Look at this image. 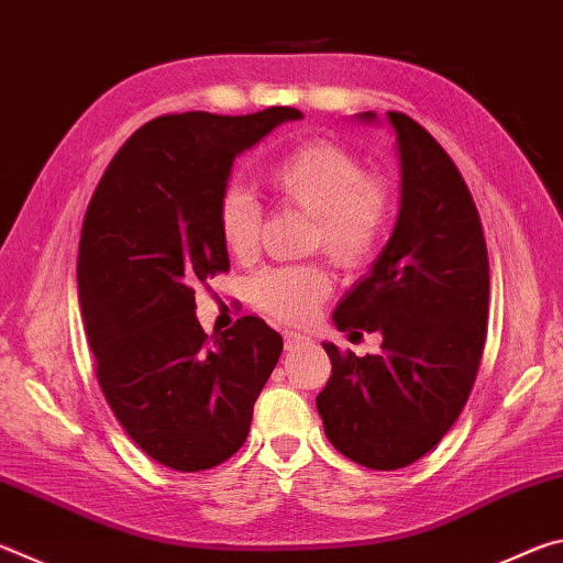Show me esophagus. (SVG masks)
Here are the masks:
<instances>
[{"mask_svg": "<svg viewBox=\"0 0 563 563\" xmlns=\"http://www.w3.org/2000/svg\"><path fill=\"white\" fill-rule=\"evenodd\" d=\"M308 342V338L300 335V332H285V350H292V347H300Z\"/></svg>", "mask_w": 563, "mask_h": 563, "instance_id": "34e87169", "label": "esophagus"}]
</instances>
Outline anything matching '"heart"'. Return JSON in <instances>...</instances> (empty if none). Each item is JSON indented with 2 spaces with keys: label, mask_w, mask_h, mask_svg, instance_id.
<instances>
[{
  "label": "heart",
  "mask_w": 563,
  "mask_h": 563,
  "mask_svg": "<svg viewBox=\"0 0 563 563\" xmlns=\"http://www.w3.org/2000/svg\"><path fill=\"white\" fill-rule=\"evenodd\" d=\"M268 180L285 206L312 216L308 251H322L342 271L373 263L393 225L395 194L389 180L367 170L357 154L330 141H305L273 161ZM216 225L225 251L251 261L263 231L258 196L241 184H228L218 196ZM330 290L325 265L300 263L253 275L247 298L273 320L305 322Z\"/></svg>",
  "instance_id": "1"
}]
</instances>
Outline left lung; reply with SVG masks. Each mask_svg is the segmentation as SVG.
I'll list each match as a JSON object with an SVG mask.
<instances>
[{"label":"left lung","mask_w":563,"mask_h":563,"mask_svg":"<svg viewBox=\"0 0 563 563\" xmlns=\"http://www.w3.org/2000/svg\"><path fill=\"white\" fill-rule=\"evenodd\" d=\"M387 119L402 166L399 218L369 278L332 316L342 332H379L383 345L357 357L322 342L332 373L316 397L332 446L383 472L417 462L450 432L474 387L489 318L487 243L460 168L407 113Z\"/></svg>","instance_id":"obj_1"}]
</instances>
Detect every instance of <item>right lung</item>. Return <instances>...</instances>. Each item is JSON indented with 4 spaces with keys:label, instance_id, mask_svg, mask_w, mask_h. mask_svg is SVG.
<instances>
[{
    "label": "right lung",
    "instance_id": "1",
    "mask_svg": "<svg viewBox=\"0 0 563 563\" xmlns=\"http://www.w3.org/2000/svg\"><path fill=\"white\" fill-rule=\"evenodd\" d=\"M288 119L300 111L151 119L111 158L84 216L76 280L93 373L131 440L176 472L241 450L278 365L283 338L255 316L208 338L194 288L231 268L216 203L233 158Z\"/></svg>",
    "mask_w": 563,
    "mask_h": 563
}]
</instances>
